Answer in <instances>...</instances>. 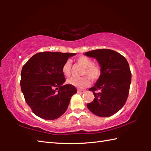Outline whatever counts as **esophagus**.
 <instances>
[{
    "mask_svg": "<svg viewBox=\"0 0 151 151\" xmlns=\"http://www.w3.org/2000/svg\"><path fill=\"white\" fill-rule=\"evenodd\" d=\"M85 91H86L85 90H80V89L77 91V92L78 93H84Z\"/></svg>",
    "mask_w": 151,
    "mask_h": 151,
    "instance_id": "obj_1",
    "label": "esophagus"
}]
</instances>
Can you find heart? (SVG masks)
Here are the masks:
<instances>
[{
	"instance_id": "obj_1",
	"label": "heart",
	"mask_w": 151,
	"mask_h": 151,
	"mask_svg": "<svg viewBox=\"0 0 151 151\" xmlns=\"http://www.w3.org/2000/svg\"><path fill=\"white\" fill-rule=\"evenodd\" d=\"M76 62L78 65L84 68L82 71V75H86L87 76H83L81 78L71 77L67 81L68 84L82 89L88 87L91 84L90 79L96 81L101 77L102 75L101 67L99 64L93 63L91 58L86 56H81L76 58ZM71 62L70 60H67L63 64L62 71L64 75L68 77L71 74Z\"/></svg>"
}]
</instances>
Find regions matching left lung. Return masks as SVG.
<instances>
[{
  "instance_id": "8db88e82",
  "label": "left lung",
  "mask_w": 151,
  "mask_h": 151,
  "mask_svg": "<svg viewBox=\"0 0 151 151\" xmlns=\"http://www.w3.org/2000/svg\"><path fill=\"white\" fill-rule=\"evenodd\" d=\"M85 54L95 58L102 69L101 77L89 89L95 98L87 107L97 116H111L127 102L132 77L129 64L123 56L110 49L94 50Z\"/></svg>"
}]
</instances>
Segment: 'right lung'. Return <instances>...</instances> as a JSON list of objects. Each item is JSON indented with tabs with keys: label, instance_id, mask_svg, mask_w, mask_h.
<instances>
[{
	"label": "right lung",
	"instance_id": "1",
	"mask_svg": "<svg viewBox=\"0 0 151 151\" xmlns=\"http://www.w3.org/2000/svg\"><path fill=\"white\" fill-rule=\"evenodd\" d=\"M75 53L38 52L22 67L21 88L33 113L44 119L53 120L67 110L77 90L70 84L63 85L64 62Z\"/></svg>",
	"mask_w": 151,
	"mask_h": 151
}]
</instances>
